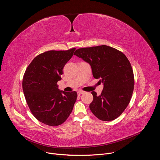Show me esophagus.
Returning <instances> with one entry per match:
<instances>
[{
    "instance_id": "1",
    "label": "esophagus",
    "mask_w": 160,
    "mask_h": 160,
    "mask_svg": "<svg viewBox=\"0 0 160 160\" xmlns=\"http://www.w3.org/2000/svg\"><path fill=\"white\" fill-rule=\"evenodd\" d=\"M83 93H84V92H83V91H82V90L78 91V92H77V94H78V96H80V95H81V94H83Z\"/></svg>"
}]
</instances>
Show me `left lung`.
Segmentation results:
<instances>
[{"mask_svg": "<svg viewBox=\"0 0 160 160\" xmlns=\"http://www.w3.org/2000/svg\"><path fill=\"white\" fill-rule=\"evenodd\" d=\"M74 55L89 63L93 77L104 85L101 95L91 92L90 111L102 121L115 120L128 105L133 93L134 77L130 61L123 52L105 45L80 48Z\"/></svg>", "mask_w": 160, "mask_h": 160, "instance_id": "obj_1", "label": "left lung"}]
</instances>
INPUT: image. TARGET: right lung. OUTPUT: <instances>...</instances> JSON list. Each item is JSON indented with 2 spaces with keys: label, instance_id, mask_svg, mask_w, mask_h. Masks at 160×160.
Wrapping results in <instances>:
<instances>
[{
  "label": "right lung",
  "instance_id": "1",
  "mask_svg": "<svg viewBox=\"0 0 160 160\" xmlns=\"http://www.w3.org/2000/svg\"><path fill=\"white\" fill-rule=\"evenodd\" d=\"M76 49L49 51L36 56L22 78V90L33 115L49 126L64 123L71 114L77 93L58 89L62 69Z\"/></svg>",
  "mask_w": 160,
  "mask_h": 160
}]
</instances>
